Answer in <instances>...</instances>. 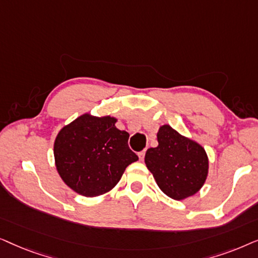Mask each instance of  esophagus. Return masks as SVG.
I'll return each mask as SVG.
<instances>
[{
	"mask_svg": "<svg viewBox=\"0 0 258 258\" xmlns=\"http://www.w3.org/2000/svg\"><path fill=\"white\" fill-rule=\"evenodd\" d=\"M144 155H146V150H143V151H141V153H139V157H140L141 161L144 160Z\"/></svg>",
	"mask_w": 258,
	"mask_h": 258,
	"instance_id": "1",
	"label": "esophagus"
}]
</instances>
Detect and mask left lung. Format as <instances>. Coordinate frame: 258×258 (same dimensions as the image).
<instances>
[{
  "instance_id": "1",
  "label": "left lung",
  "mask_w": 258,
  "mask_h": 258,
  "mask_svg": "<svg viewBox=\"0 0 258 258\" xmlns=\"http://www.w3.org/2000/svg\"><path fill=\"white\" fill-rule=\"evenodd\" d=\"M157 142L156 148L147 150L144 162L158 188L176 201L199 192L209 172L206 149L169 124L160 126Z\"/></svg>"
}]
</instances>
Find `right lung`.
Listing matches in <instances>:
<instances>
[{
	"label": "right lung",
	"mask_w": 258,
	"mask_h": 258,
	"mask_svg": "<svg viewBox=\"0 0 258 258\" xmlns=\"http://www.w3.org/2000/svg\"><path fill=\"white\" fill-rule=\"evenodd\" d=\"M116 122L112 116L86 112L63 126L56 136V170L79 195L96 197L109 192L125 168L139 160L128 147L129 134L116 128Z\"/></svg>",
	"instance_id": "add662e5"
}]
</instances>
